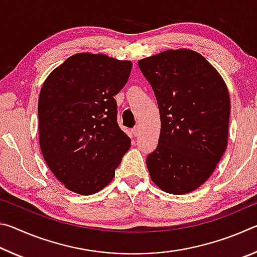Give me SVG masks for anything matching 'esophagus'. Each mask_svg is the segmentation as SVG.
Here are the masks:
<instances>
[{
	"instance_id": "1",
	"label": "esophagus",
	"mask_w": 257,
	"mask_h": 257,
	"mask_svg": "<svg viewBox=\"0 0 257 257\" xmlns=\"http://www.w3.org/2000/svg\"><path fill=\"white\" fill-rule=\"evenodd\" d=\"M133 135L135 137H137L138 135H139V128L138 127H135L134 129H133Z\"/></svg>"
}]
</instances>
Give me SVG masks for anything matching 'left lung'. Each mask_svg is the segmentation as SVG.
Listing matches in <instances>:
<instances>
[{
	"mask_svg": "<svg viewBox=\"0 0 257 257\" xmlns=\"http://www.w3.org/2000/svg\"><path fill=\"white\" fill-rule=\"evenodd\" d=\"M158 101L161 132L146 159L151 179L182 195L202 186L228 144L230 97L222 77L191 50H169L138 61Z\"/></svg>",
	"mask_w": 257,
	"mask_h": 257,
	"instance_id": "left-lung-1",
	"label": "left lung"
}]
</instances>
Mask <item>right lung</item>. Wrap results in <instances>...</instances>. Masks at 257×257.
<instances>
[{
	"instance_id": "right-lung-1",
	"label": "right lung",
	"mask_w": 257,
	"mask_h": 257,
	"mask_svg": "<svg viewBox=\"0 0 257 257\" xmlns=\"http://www.w3.org/2000/svg\"><path fill=\"white\" fill-rule=\"evenodd\" d=\"M130 61L78 53L54 69L38 99L40 145L53 175L69 190L92 195L114 177L130 138L116 122L118 94Z\"/></svg>"
}]
</instances>
